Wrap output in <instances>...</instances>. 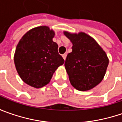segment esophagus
<instances>
[{"label":"esophagus","mask_w":122,"mask_h":122,"mask_svg":"<svg viewBox=\"0 0 122 122\" xmlns=\"http://www.w3.org/2000/svg\"><path fill=\"white\" fill-rule=\"evenodd\" d=\"M66 56H67V54H64L62 55V58H63L64 60H66Z\"/></svg>","instance_id":"1"}]
</instances>
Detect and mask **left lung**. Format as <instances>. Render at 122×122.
<instances>
[{
	"mask_svg": "<svg viewBox=\"0 0 122 122\" xmlns=\"http://www.w3.org/2000/svg\"><path fill=\"white\" fill-rule=\"evenodd\" d=\"M64 35L73 43L72 52L66 56L65 68L75 89L87 91L98 85L104 78L109 64L105 51L90 36L84 32Z\"/></svg>",
	"mask_w": 122,
	"mask_h": 122,
	"instance_id": "8db88e82",
	"label": "left lung"
}]
</instances>
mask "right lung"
<instances>
[{
  "instance_id": "right-lung-1",
  "label": "right lung",
  "mask_w": 122,
  "mask_h": 122,
  "mask_svg": "<svg viewBox=\"0 0 122 122\" xmlns=\"http://www.w3.org/2000/svg\"><path fill=\"white\" fill-rule=\"evenodd\" d=\"M55 32L45 26L31 29L17 45L14 62L17 71L26 84L40 88L49 83L54 72L64 60L53 41Z\"/></svg>"
}]
</instances>
